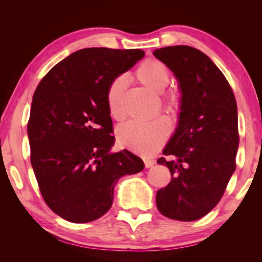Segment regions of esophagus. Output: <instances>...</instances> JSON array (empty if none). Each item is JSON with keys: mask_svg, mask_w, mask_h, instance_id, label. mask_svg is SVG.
<instances>
[{"mask_svg": "<svg viewBox=\"0 0 262 262\" xmlns=\"http://www.w3.org/2000/svg\"><path fill=\"white\" fill-rule=\"evenodd\" d=\"M154 164H155V161H153V160H144V165H145L146 168L152 167Z\"/></svg>", "mask_w": 262, "mask_h": 262, "instance_id": "34e87169", "label": "esophagus"}]
</instances>
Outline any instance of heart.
<instances>
[{"instance_id": "b5f03b06", "label": "heart", "mask_w": 262, "mask_h": 262, "mask_svg": "<svg viewBox=\"0 0 262 262\" xmlns=\"http://www.w3.org/2000/svg\"><path fill=\"white\" fill-rule=\"evenodd\" d=\"M138 81L155 94H162V105L170 117L176 120L184 109V94L179 89L165 91L170 80L168 67L155 58L146 59L138 68ZM128 86L124 75H119L110 82L106 93L108 112L116 120H122L124 112L122 97ZM170 133V121L166 117H158L149 122L129 121L117 129V140L120 146L143 156L154 155L166 143Z\"/></svg>"}]
</instances>
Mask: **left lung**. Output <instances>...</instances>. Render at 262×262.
Segmentation results:
<instances>
[{
  "mask_svg": "<svg viewBox=\"0 0 262 262\" xmlns=\"http://www.w3.org/2000/svg\"><path fill=\"white\" fill-rule=\"evenodd\" d=\"M177 77L184 94L178 128L163 154L171 180L156 194L164 216L195 221L220 202L236 169L239 143L237 104L224 74L202 51L189 46L154 50Z\"/></svg>",
  "mask_w": 262,
  "mask_h": 262,
  "instance_id": "1",
  "label": "left lung"
}]
</instances>
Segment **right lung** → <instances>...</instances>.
Segmentation results:
<instances>
[{"label":"right lung","mask_w":262,"mask_h":262,"mask_svg":"<svg viewBox=\"0 0 262 262\" xmlns=\"http://www.w3.org/2000/svg\"><path fill=\"white\" fill-rule=\"evenodd\" d=\"M140 49L86 48L55 64L35 91L27 124L30 162L47 205L72 223L109 211L119 178L143 161L115 143L108 85L144 57Z\"/></svg>","instance_id":"add662e5"}]
</instances>
